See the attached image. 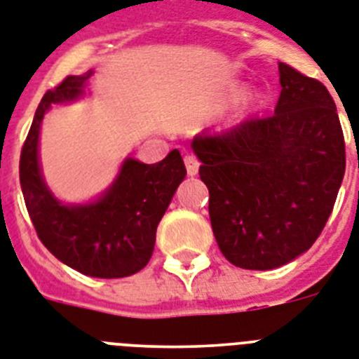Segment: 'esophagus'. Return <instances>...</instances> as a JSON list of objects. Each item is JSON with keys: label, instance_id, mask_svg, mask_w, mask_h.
<instances>
[{"label": "esophagus", "instance_id": "1", "mask_svg": "<svg viewBox=\"0 0 359 359\" xmlns=\"http://www.w3.org/2000/svg\"><path fill=\"white\" fill-rule=\"evenodd\" d=\"M184 164H186V171H188L189 177H194V175L198 173V165H201V162L197 161V156L186 155L184 156Z\"/></svg>", "mask_w": 359, "mask_h": 359}]
</instances>
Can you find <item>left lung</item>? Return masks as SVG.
<instances>
[{
  "label": "left lung",
  "mask_w": 359,
  "mask_h": 359,
  "mask_svg": "<svg viewBox=\"0 0 359 359\" xmlns=\"http://www.w3.org/2000/svg\"><path fill=\"white\" fill-rule=\"evenodd\" d=\"M279 83L273 114L191 142L217 245L246 270H272L305 254L345 175V140L327 87L287 63H279Z\"/></svg>",
  "instance_id": "1"
}]
</instances>
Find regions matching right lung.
I'll return each instance as SVG.
<instances>
[{
  "mask_svg": "<svg viewBox=\"0 0 359 359\" xmlns=\"http://www.w3.org/2000/svg\"><path fill=\"white\" fill-rule=\"evenodd\" d=\"M93 71L67 76L41 98L21 149L20 182L40 241L63 264L83 276L114 279L142 270L153 255L156 226L170 206L186 168L177 149L156 164L128 156L113 184L86 204H65L45 184L40 129L53 104L82 98Z\"/></svg>",
  "mask_w": 359,
  "mask_h": 359,
  "instance_id": "right-lung-1",
  "label": "right lung"
}]
</instances>
